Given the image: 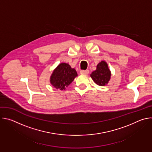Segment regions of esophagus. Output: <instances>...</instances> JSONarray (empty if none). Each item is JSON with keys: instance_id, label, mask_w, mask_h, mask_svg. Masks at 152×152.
I'll list each match as a JSON object with an SVG mask.
<instances>
[{"instance_id": "obj_1", "label": "esophagus", "mask_w": 152, "mask_h": 152, "mask_svg": "<svg viewBox=\"0 0 152 152\" xmlns=\"http://www.w3.org/2000/svg\"><path fill=\"white\" fill-rule=\"evenodd\" d=\"M89 70H82L80 72V73L81 75H88L89 74Z\"/></svg>"}]
</instances>
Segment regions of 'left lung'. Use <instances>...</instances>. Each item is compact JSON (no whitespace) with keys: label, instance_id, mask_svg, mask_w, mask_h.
Listing matches in <instances>:
<instances>
[{"label":"left lung","instance_id":"left-lung-1","mask_svg":"<svg viewBox=\"0 0 152 152\" xmlns=\"http://www.w3.org/2000/svg\"><path fill=\"white\" fill-rule=\"evenodd\" d=\"M93 81L99 86H104L110 80L111 72L104 61H100L96 67V70L90 75Z\"/></svg>","mask_w":152,"mask_h":152}]
</instances>
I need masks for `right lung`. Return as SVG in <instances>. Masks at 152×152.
<instances>
[{
	"instance_id": "right-lung-1",
	"label": "right lung",
	"mask_w": 152,
	"mask_h": 152,
	"mask_svg": "<svg viewBox=\"0 0 152 152\" xmlns=\"http://www.w3.org/2000/svg\"><path fill=\"white\" fill-rule=\"evenodd\" d=\"M76 76L77 73L75 69L67 63L62 62L53 70L50 77V82L56 89L64 90Z\"/></svg>"
}]
</instances>
